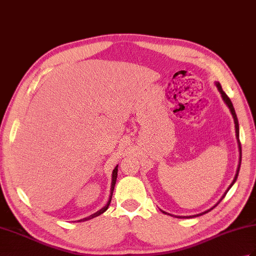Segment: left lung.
<instances>
[{"mask_svg": "<svg viewBox=\"0 0 256 256\" xmlns=\"http://www.w3.org/2000/svg\"><path fill=\"white\" fill-rule=\"evenodd\" d=\"M215 85H216V87H217V89H218V92H220V94H222V100H224V102L227 104V106L229 108V110H230V112H231V114H232V118H234V128H236V142H238V147H239V154H240V157H239V166H238V169H236V176H234V181L231 182V184L229 186V188H227V191L224 192V194L222 196V198L219 200L218 202H217V204L216 205H214L212 208H210V210H205V212H200V214H196V215H193V216H174V217H176V218H195V217H198V216H202V215H204V214H206V212H210L212 210H214L215 208V207L220 203L222 202V200L226 196V194H227V192L229 191V190L231 188V186H234V182L236 181V179H238V176H239V171H240V166H241V158H242V150H241V142H240V140H239V122H238V118H236V111H234V104H232V102H231V100L229 99V97L227 96V94H226V92L222 90V85L219 84L218 82H215ZM164 214H166V215H170V216H174V215H171V214H168V212H164V210H162Z\"/></svg>", "mask_w": 256, "mask_h": 256, "instance_id": "obj_1", "label": "left lung"}]
</instances>
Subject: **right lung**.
<instances>
[{
    "label": "right lung",
    "mask_w": 256,
    "mask_h": 256,
    "mask_svg": "<svg viewBox=\"0 0 256 256\" xmlns=\"http://www.w3.org/2000/svg\"><path fill=\"white\" fill-rule=\"evenodd\" d=\"M118 166H116V167L114 169V172H112V182H111V188H110V196H109V200H108V203H106V206H104L102 208L99 210L98 212H96L94 214H92V215L88 216L86 218H82V219H80V220H77L78 222H87V220H90V219L97 217V216H100L101 214H104L106 210H108V207L111 203V198H112V194H114V186H116V176H118Z\"/></svg>",
    "instance_id": "obj_1"
}]
</instances>
